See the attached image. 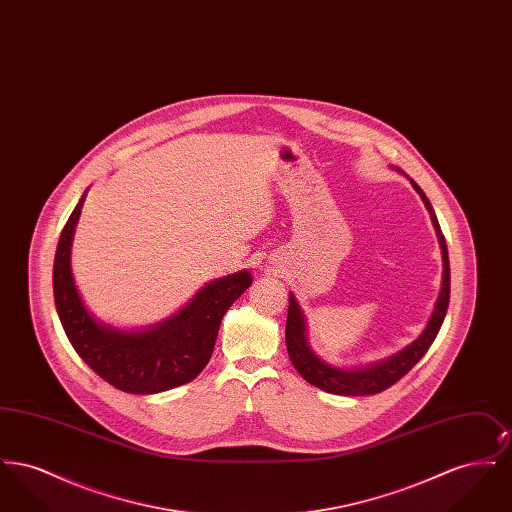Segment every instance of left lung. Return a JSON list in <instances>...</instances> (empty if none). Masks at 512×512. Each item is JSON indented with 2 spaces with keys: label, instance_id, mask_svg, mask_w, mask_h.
<instances>
[{
  "label": "left lung",
  "instance_id": "left-lung-1",
  "mask_svg": "<svg viewBox=\"0 0 512 512\" xmlns=\"http://www.w3.org/2000/svg\"><path fill=\"white\" fill-rule=\"evenodd\" d=\"M414 190L422 197L432 224L438 234L439 247H441V259H443V280H441V292H439L434 313L428 320L424 332L409 343L399 353L391 355L390 359L374 363V365L359 366V368H338L322 361L317 353L309 347L307 341V324L305 315L297 303V299L290 293V307H288V322H286V347L288 355L292 359L295 370L315 388L336 393V395H374L380 391L388 390L397 380H401L411 368H413L424 353L430 349V345L436 340L439 328L443 324V318L449 307V288H451V272H449V255L447 244L439 228L438 217L428 201V197L420 190V186L411 180Z\"/></svg>",
  "mask_w": 512,
  "mask_h": 512
}]
</instances>
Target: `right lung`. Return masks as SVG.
<instances>
[{
	"label": "right lung",
	"mask_w": 512,
	"mask_h": 512,
	"mask_svg": "<svg viewBox=\"0 0 512 512\" xmlns=\"http://www.w3.org/2000/svg\"><path fill=\"white\" fill-rule=\"evenodd\" d=\"M86 192L67 220L53 261L57 315L74 351L117 390L149 395L192 382L207 366L230 305L251 286L247 270L205 284L176 315L126 332L94 317L74 284L71 245Z\"/></svg>",
	"instance_id": "right-lung-1"
}]
</instances>
